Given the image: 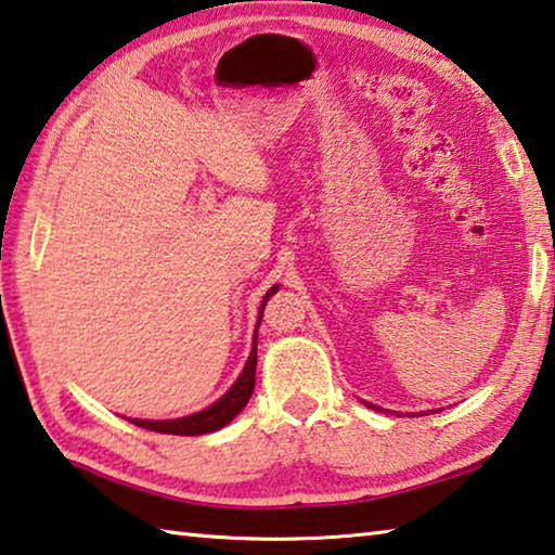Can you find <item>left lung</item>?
<instances>
[{"instance_id": "obj_1", "label": "left lung", "mask_w": 555, "mask_h": 555, "mask_svg": "<svg viewBox=\"0 0 555 555\" xmlns=\"http://www.w3.org/2000/svg\"><path fill=\"white\" fill-rule=\"evenodd\" d=\"M367 406H371V410H377V406H375V404H367Z\"/></svg>"}]
</instances>
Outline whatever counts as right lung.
I'll return each instance as SVG.
<instances>
[{
	"label": "right lung",
	"instance_id": "obj_1",
	"mask_svg": "<svg viewBox=\"0 0 555 555\" xmlns=\"http://www.w3.org/2000/svg\"><path fill=\"white\" fill-rule=\"evenodd\" d=\"M275 293H278V285H272L266 293V297H262V305H260V312H258V324L262 319V309H266V302ZM256 338H258V328H256V336H253V348H250L246 367H243L238 380L231 385V390L223 395L221 400H217L211 406H207V410H202L197 414H190V416H182V420H165V422L129 420V422L135 424V426H141V429L158 431V434H175V436H199V434H209V431L221 429V426H227L233 420V416H236L243 410V406H246V402L250 400V395H253V387H256V363H258Z\"/></svg>",
	"mask_w": 555,
	"mask_h": 555
}]
</instances>
